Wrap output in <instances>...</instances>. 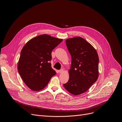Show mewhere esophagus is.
I'll return each mask as SVG.
<instances>
[{
    "mask_svg": "<svg viewBox=\"0 0 122 122\" xmlns=\"http://www.w3.org/2000/svg\"><path fill=\"white\" fill-rule=\"evenodd\" d=\"M63 69H60V70H59V71H58V72L59 73H62V72H63Z\"/></svg>",
    "mask_w": 122,
    "mask_h": 122,
    "instance_id": "esophagus-1",
    "label": "esophagus"
}]
</instances>
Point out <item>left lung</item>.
<instances>
[{
	"label": "left lung",
	"instance_id": "obj_1",
	"mask_svg": "<svg viewBox=\"0 0 122 122\" xmlns=\"http://www.w3.org/2000/svg\"><path fill=\"white\" fill-rule=\"evenodd\" d=\"M66 43L72 60L69 80L63 86L68 92L77 96L87 91L97 80L98 56L95 48L80 37L67 39Z\"/></svg>",
	"mask_w": 122,
	"mask_h": 122
}]
</instances>
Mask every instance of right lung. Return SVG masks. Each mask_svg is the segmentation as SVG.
Instances as JSON below:
<instances>
[{"label": "right lung", "instance_id": "add662e5", "mask_svg": "<svg viewBox=\"0 0 122 122\" xmlns=\"http://www.w3.org/2000/svg\"><path fill=\"white\" fill-rule=\"evenodd\" d=\"M62 41V39L43 34L32 38L23 47L18 63V71L31 90H42L56 74L50 61L51 51Z\"/></svg>", "mask_w": 122, "mask_h": 122}]
</instances>
